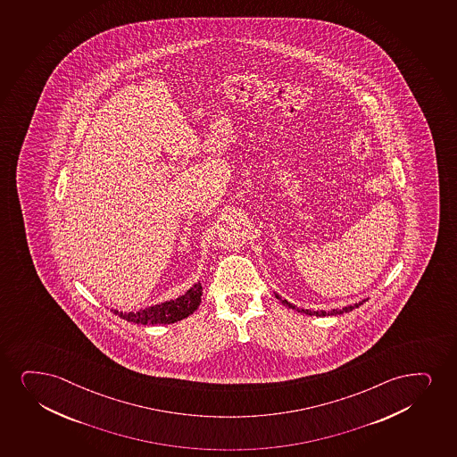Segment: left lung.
Listing matches in <instances>:
<instances>
[{
	"instance_id": "8db88e82",
	"label": "left lung",
	"mask_w": 457,
	"mask_h": 457,
	"mask_svg": "<svg viewBox=\"0 0 457 457\" xmlns=\"http://www.w3.org/2000/svg\"><path fill=\"white\" fill-rule=\"evenodd\" d=\"M276 294L277 299L282 302V304H285L287 308L289 310H295L297 312H302V314H306V316H317V317H327V316H340V314H344V312H350V311L355 310V308H359L361 304L365 303L368 299H363L359 302V303L348 304V306H344V308H336V310L329 311H312V310H304V308H299V306H295V304L289 303L287 300L282 299L278 294Z\"/></svg>"
}]
</instances>
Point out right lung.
Listing matches in <instances>:
<instances>
[{"label": "right lung", "mask_w": 457, "mask_h": 457, "mask_svg": "<svg viewBox=\"0 0 457 457\" xmlns=\"http://www.w3.org/2000/svg\"><path fill=\"white\" fill-rule=\"evenodd\" d=\"M202 294L204 287L202 283H194L187 293L179 295L177 299L166 300L162 303L146 306L138 311L112 310L115 316L124 320L132 321V323H141V325H170L175 321L183 320L187 316H191L194 311L197 310L202 302Z\"/></svg>", "instance_id": "right-lung-1"}]
</instances>
